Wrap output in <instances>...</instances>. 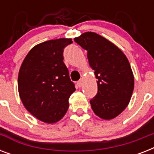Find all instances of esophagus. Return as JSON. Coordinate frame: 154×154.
<instances>
[{
  "label": "esophagus",
  "mask_w": 154,
  "mask_h": 154,
  "mask_svg": "<svg viewBox=\"0 0 154 154\" xmlns=\"http://www.w3.org/2000/svg\"><path fill=\"white\" fill-rule=\"evenodd\" d=\"M82 84H83V81H82V79L79 80L78 82H77V85H78V87H81L82 85Z\"/></svg>",
  "instance_id": "34e87169"
}]
</instances>
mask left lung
I'll use <instances>...</instances> for the list:
<instances>
[{"instance_id":"8db88e82","label":"left lung","mask_w":154,"mask_h":154,"mask_svg":"<svg viewBox=\"0 0 154 154\" xmlns=\"http://www.w3.org/2000/svg\"><path fill=\"white\" fill-rule=\"evenodd\" d=\"M74 41L87 50L89 65L97 81V94L90 100L94 113L110 120L127 107L134 91V78L127 57L105 37L87 32Z\"/></svg>"}]
</instances>
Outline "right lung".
<instances>
[{
  "instance_id": "right-lung-1",
  "label": "right lung",
  "mask_w": 154,
  "mask_h": 154,
  "mask_svg": "<svg viewBox=\"0 0 154 154\" xmlns=\"http://www.w3.org/2000/svg\"><path fill=\"white\" fill-rule=\"evenodd\" d=\"M72 39L50 40L33 47L25 57L18 75V89L26 109L40 121L55 123L69 109L76 90L63 61Z\"/></svg>"
}]
</instances>
